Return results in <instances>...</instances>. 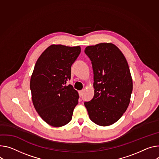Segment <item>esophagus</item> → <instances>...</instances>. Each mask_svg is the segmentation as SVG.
Segmentation results:
<instances>
[{"mask_svg":"<svg viewBox=\"0 0 159 159\" xmlns=\"http://www.w3.org/2000/svg\"><path fill=\"white\" fill-rule=\"evenodd\" d=\"M79 96H80V97H82V94H83V91H82V90L79 91Z\"/></svg>","mask_w":159,"mask_h":159,"instance_id":"34e87169","label":"esophagus"}]
</instances>
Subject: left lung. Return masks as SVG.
I'll use <instances>...</instances> for the list:
<instances>
[{
	"instance_id": "obj_1",
	"label": "left lung",
	"mask_w": 159,
	"mask_h": 159,
	"mask_svg": "<svg viewBox=\"0 0 159 159\" xmlns=\"http://www.w3.org/2000/svg\"><path fill=\"white\" fill-rule=\"evenodd\" d=\"M94 74V95L84 102L90 119L101 126L119 120L126 111L133 91V80L125 56L111 43L85 48Z\"/></svg>"
}]
</instances>
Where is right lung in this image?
Masks as SVG:
<instances>
[{"label":"right lung","mask_w":159,"mask_h":159,"mask_svg":"<svg viewBox=\"0 0 159 159\" xmlns=\"http://www.w3.org/2000/svg\"><path fill=\"white\" fill-rule=\"evenodd\" d=\"M80 47L51 45L37 60L30 79L34 106L40 117L53 127L67 124L78 104L79 94L66 81Z\"/></svg>","instance_id":"add662e5"}]
</instances>
